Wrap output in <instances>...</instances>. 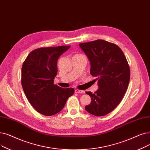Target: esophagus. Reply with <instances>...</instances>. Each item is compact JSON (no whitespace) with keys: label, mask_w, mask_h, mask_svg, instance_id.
Listing matches in <instances>:
<instances>
[{"label":"esophagus","mask_w":150,"mask_h":150,"mask_svg":"<svg viewBox=\"0 0 150 150\" xmlns=\"http://www.w3.org/2000/svg\"><path fill=\"white\" fill-rule=\"evenodd\" d=\"M75 93H83V91H81V90H80V89H76L75 90Z\"/></svg>","instance_id":"obj_1"}]
</instances>
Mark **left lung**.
Segmentation results:
<instances>
[{"label":"left lung","instance_id":"8db88e82","mask_svg":"<svg viewBox=\"0 0 150 150\" xmlns=\"http://www.w3.org/2000/svg\"><path fill=\"white\" fill-rule=\"evenodd\" d=\"M91 64L90 74L98 81L99 89L93 94L86 111L96 116L105 115L118 106L127 89L130 69L120 48L114 43L97 40L79 44Z\"/></svg>","mask_w":150,"mask_h":150}]
</instances>
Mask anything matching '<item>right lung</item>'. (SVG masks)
Masks as SVG:
<instances>
[{
  "label": "right lung",
  "mask_w": 150,
  "mask_h": 150,
  "mask_svg": "<svg viewBox=\"0 0 150 150\" xmlns=\"http://www.w3.org/2000/svg\"><path fill=\"white\" fill-rule=\"evenodd\" d=\"M70 46L45 47L29 54L21 69V84L25 95L37 112L52 116L61 111L74 89L54 84L57 73V61Z\"/></svg>",
  "instance_id": "obj_1"
}]
</instances>
